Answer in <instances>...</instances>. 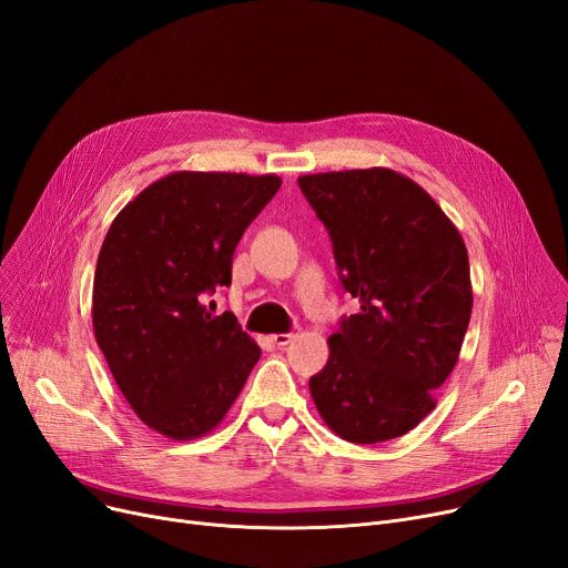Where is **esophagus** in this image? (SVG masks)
<instances>
[{"mask_svg":"<svg viewBox=\"0 0 568 568\" xmlns=\"http://www.w3.org/2000/svg\"><path fill=\"white\" fill-rule=\"evenodd\" d=\"M294 338H297V332H287V334H274V336H271V341H274L276 345H287V343H292Z\"/></svg>","mask_w":568,"mask_h":568,"instance_id":"34e87169","label":"esophagus"}]
</instances>
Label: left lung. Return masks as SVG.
I'll return each instance as SVG.
<instances>
[{"label": "left lung", "instance_id": "8db88e82", "mask_svg": "<svg viewBox=\"0 0 568 568\" xmlns=\"http://www.w3.org/2000/svg\"><path fill=\"white\" fill-rule=\"evenodd\" d=\"M359 313L327 338L308 381L325 425L351 443L404 436L434 410L471 320L468 253L453 220L385 166L300 176Z\"/></svg>", "mask_w": 568, "mask_h": 568}]
</instances>
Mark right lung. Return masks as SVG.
Wrapping results in <instances>:
<instances>
[{
  "instance_id": "add662e5",
  "label": "right lung",
  "mask_w": 568,
  "mask_h": 568,
  "mask_svg": "<svg viewBox=\"0 0 568 568\" xmlns=\"http://www.w3.org/2000/svg\"><path fill=\"white\" fill-rule=\"evenodd\" d=\"M281 187L276 174L174 171L111 223L94 268L92 327L141 423L174 440L213 432L262 351L234 313L204 297L232 283L245 227Z\"/></svg>"
}]
</instances>
